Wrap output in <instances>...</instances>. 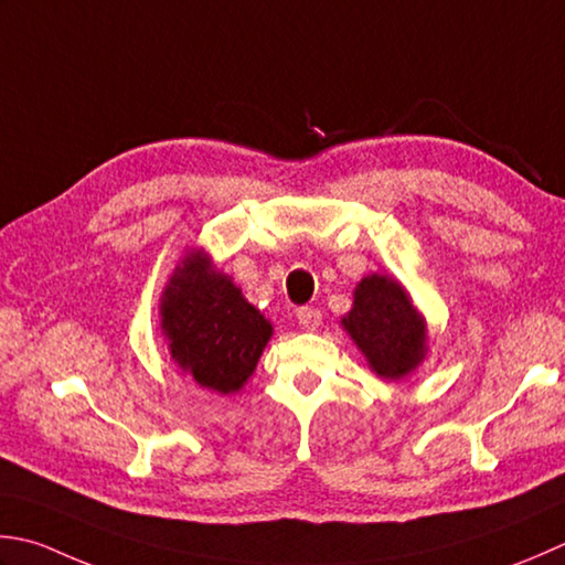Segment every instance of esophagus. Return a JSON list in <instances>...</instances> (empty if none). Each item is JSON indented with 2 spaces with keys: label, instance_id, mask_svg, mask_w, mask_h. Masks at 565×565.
<instances>
[{
  "label": "esophagus",
  "instance_id": "1",
  "mask_svg": "<svg viewBox=\"0 0 565 565\" xmlns=\"http://www.w3.org/2000/svg\"><path fill=\"white\" fill-rule=\"evenodd\" d=\"M296 318H298V326H301L303 330H316L320 323H323V313H320L318 308H311V306L298 308Z\"/></svg>",
  "mask_w": 565,
  "mask_h": 565
}]
</instances>
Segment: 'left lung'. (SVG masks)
Segmentation results:
<instances>
[{"instance_id": "1", "label": "left lung", "mask_w": 565, "mask_h": 565, "mask_svg": "<svg viewBox=\"0 0 565 565\" xmlns=\"http://www.w3.org/2000/svg\"><path fill=\"white\" fill-rule=\"evenodd\" d=\"M340 323L382 380H404L426 358V320L404 286L384 274L364 276Z\"/></svg>"}]
</instances>
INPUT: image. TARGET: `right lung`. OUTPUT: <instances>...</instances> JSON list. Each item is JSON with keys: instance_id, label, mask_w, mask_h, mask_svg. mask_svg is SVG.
Wrapping results in <instances>:
<instances>
[{"instance_id": "add662e5", "label": "right lung", "mask_w": 565, "mask_h": 565, "mask_svg": "<svg viewBox=\"0 0 565 565\" xmlns=\"http://www.w3.org/2000/svg\"><path fill=\"white\" fill-rule=\"evenodd\" d=\"M161 333L171 360L217 394L252 377L274 328L203 249L188 252L161 296Z\"/></svg>"}]
</instances>
